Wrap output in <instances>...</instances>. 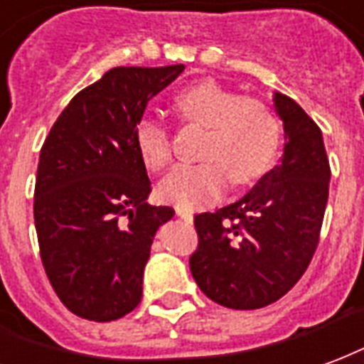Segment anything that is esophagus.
<instances>
[{
    "instance_id": "esophagus-1",
    "label": "esophagus",
    "mask_w": 364,
    "mask_h": 364,
    "mask_svg": "<svg viewBox=\"0 0 364 364\" xmlns=\"http://www.w3.org/2000/svg\"><path fill=\"white\" fill-rule=\"evenodd\" d=\"M176 215H178L180 219H184V221H192L193 219V215L190 213V211H186L184 208H180V205L176 208Z\"/></svg>"
}]
</instances>
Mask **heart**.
Returning a JSON list of instances; mask_svg holds the SVG:
<instances>
[{"label":"heart","instance_id":"1","mask_svg":"<svg viewBox=\"0 0 364 364\" xmlns=\"http://www.w3.org/2000/svg\"><path fill=\"white\" fill-rule=\"evenodd\" d=\"M174 108L188 124L205 127L198 164L172 168L159 186L161 198L196 209L219 200L229 180L250 184L262 178L277 159L281 124L259 98L240 97L215 81H201L174 98ZM135 147L149 171L171 163V135L161 122L141 118L134 132Z\"/></svg>","mask_w":364,"mask_h":364}]
</instances>
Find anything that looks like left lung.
<instances>
[{"instance_id":"1","label":"left lung","mask_w":364,"mask_h":364,"mask_svg":"<svg viewBox=\"0 0 364 364\" xmlns=\"http://www.w3.org/2000/svg\"><path fill=\"white\" fill-rule=\"evenodd\" d=\"M273 108L285 132L281 163L240 200L193 219V279L227 309H262L291 291L322 229L330 188L322 132L287 95L273 92Z\"/></svg>"}]
</instances>
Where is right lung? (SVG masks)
I'll use <instances>...</instances> for the list:
<instances>
[{"label":"right lung","instance_id":"right-lung-1","mask_svg":"<svg viewBox=\"0 0 364 364\" xmlns=\"http://www.w3.org/2000/svg\"><path fill=\"white\" fill-rule=\"evenodd\" d=\"M184 71L114 68L77 92L42 145L34 225L55 294L77 316L110 322L139 304L143 269L174 209L147 203L151 180L135 147L147 102Z\"/></svg>","mask_w":364,"mask_h":364}]
</instances>
